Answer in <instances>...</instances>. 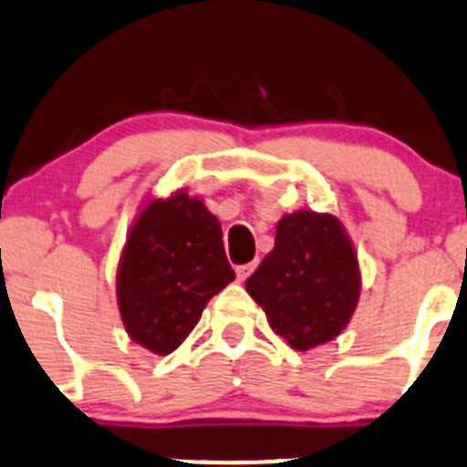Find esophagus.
Masks as SVG:
<instances>
[{
	"label": "esophagus",
	"mask_w": 467,
	"mask_h": 467,
	"mask_svg": "<svg viewBox=\"0 0 467 467\" xmlns=\"http://www.w3.org/2000/svg\"><path fill=\"white\" fill-rule=\"evenodd\" d=\"M255 266H257V262H248V265H239L237 269V280H246L248 275L253 274V271H255Z\"/></svg>",
	"instance_id": "esophagus-1"
}]
</instances>
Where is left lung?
<instances>
[{"label":"left lung","instance_id":"obj_1","mask_svg":"<svg viewBox=\"0 0 467 467\" xmlns=\"http://www.w3.org/2000/svg\"><path fill=\"white\" fill-rule=\"evenodd\" d=\"M360 287L358 253L342 221L312 210L278 221L274 251L246 280L271 328L296 351L337 337L354 317Z\"/></svg>","mask_w":467,"mask_h":467}]
</instances>
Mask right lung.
<instances>
[{
	"instance_id": "1",
	"label": "right lung",
	"mask_w": 467,
	"mask_h": 467,
	"mask_svg": "<svg viewBox=\"0 0 467 467\" xmlns=\"http://www.w3.org/2000/svg\"><path fill=\"white\" fill-rule=\"evenodd\" d=\"M223 233L201 196L184 189L148 198L116 271V298L130 337L157 356L173 354L207 301L234 280Z\"/></svg>"
}]
</instances>
